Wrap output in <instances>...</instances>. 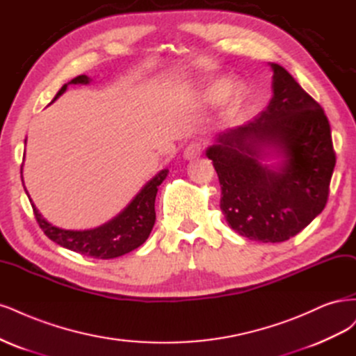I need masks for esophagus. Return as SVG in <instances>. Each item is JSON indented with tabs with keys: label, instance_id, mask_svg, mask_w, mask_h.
<instances>
[{
	"label": "esophagus",
	"instance_id": "34e87169",
	"mask_svg": "<svg viewBox=\"0 0 356 356\" xmlns=\"http://www.w3.org/2000/svg\"><path fill=\"white\" fill-rule=\"evenodd\" d=\"M201 154H202V145L198 142H192L185 147V151H183V158L189 161V159H195V158L201 156Z\"/></svg>",
	"mask_w": 356,
	"mask_h": 356
}]
</instances>
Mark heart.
I'll return each instance as SVG.
<instances>
[{"label":"heart","instance_id":"1","mask_svg":"<svg viewBox=\"0 0 356 356\" xmlns=\"http://www.w3.org/2000/svg\"><path fill=\"white\" fill-rule=\"evenodd\" d=\"M197 95L202 103H209V105L219 103L226 97L227 109H234L247 95V84L238 78L231 81L223 76L210 78L198 87Z\"/></svg>","mask_w":356,"mask_h":356}]
</instances>
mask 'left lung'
Masks as SVG:
<instances>
[{"label":"left lung","instance_id":"8db88e82","mask_svg":"<svg viewBox=\"0 0 356 356\" xmlns=\"http://www.w3.org/2000/svg\"><path fill=\"white\" fill-rule=\"evenodd\" d=\"M269 65L266 109L217 134L205 155L227 225L251 241L282 243L324 210L336 155L323 108L281 65Z\"/></svg>","mask_w":356,"mask_h":356}]
</instances>
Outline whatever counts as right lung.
<instances>
[{"instance_id":"right-lung-1","label":"right lung","mask_w":356,"mask_h":356,"mask_svg":"<svg viewBox=\"0 0 356 356\" xmlns=\"http://www.w3.org/2000/svg\"><path fill=\"white\" fill-rule=\"evenodd\" d=\"M91 78L87 75H79L57 91V95L51 100L59 99L70 84H90ZM26 145V140H25ZM25 161V158H24ZM22 183H24L25 192L32 204L33 213H35L37 222L53 243L59 244L75 253L84 254L93 259H115L122 254L140 247L151 234L155 225V198L161 183L165 180L168 170L164 168L156 173L146 185L136 193V197L127 204L122 211L106 223H103L93 229H84V231H72V229H62L51 225L40 213L37 205L31 200V195L24 181V164L20 168Z\"/></svg>"}]
</instances>
